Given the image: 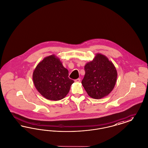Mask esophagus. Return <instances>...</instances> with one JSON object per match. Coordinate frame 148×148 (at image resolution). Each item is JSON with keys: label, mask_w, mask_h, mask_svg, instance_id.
<instances>
[{"label": "esophagus", "mask_w": 148, "mask_h": 148, "mask_svg": "<svg viewBox=\"0 0 148 148\" xmlns=\"http://www.w3.org/2000/svg\"><path fill=\"white\" fill-rule=\"evenodd\" d=\"M80 81H81L80 78H77V79L75 80V82H79Z\"/></svg>", "instance_id": "1"}]
</instances>
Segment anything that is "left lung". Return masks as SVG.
Segmentation results:
<instances>
[{
	"mask_svg": "<svg viewBox=\"0 0 148 148\" xmlns=\"http://www.w3.org/2000/svg\"><path fill=\"white\" fill-rule=\"evenodd\" d=\"M84 71L82 84L89 96L101 99L113 90L117 71L112 62L105 55L96 53L92 61L85 64Z\"/></svg>",
	"mask_w": 148,
	"mask_h": 148,
	"instance_id": "8db88e82",
	"label": "left lung"
}]
</instances>
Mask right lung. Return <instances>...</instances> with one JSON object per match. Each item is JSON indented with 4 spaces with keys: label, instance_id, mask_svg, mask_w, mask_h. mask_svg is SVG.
<instances>
[{
    "label": "right lung",
    "instance_id": "obj_1",
    "mask_svg": "<svg viewBox=\"0 0 148 148\" xmlns=\"http://www.w3.org/2000/svg\"><path fill=\"white\" fill-rule=\"evenodd\" d=\"M34 86L46 99L59 101L69 93L74 81L69 77V71L59 58L52 55L44 58L32 74Z\"/></svg>",
    "mask_w": 148,
    "mask_h": 148
}]
</instances>
